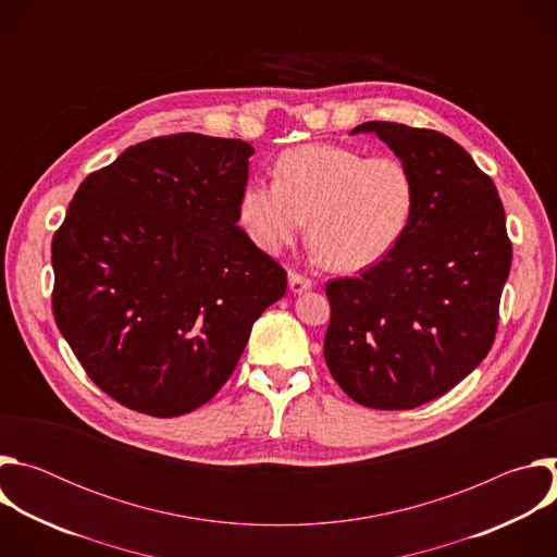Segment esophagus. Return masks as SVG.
<instances>
[{"label": "esophagus", "mask_w": 557, "mask_h": 557, "mask_svg": "<svg viewBox=\"0 0 557 557\" xmlns=\"http://www.w3.org/2000/svg\"><path fill=\"white\" fill-rule=\"evenodd\" d=\"M288 288H290L295 295H301V293H306V290L312 288V282H310L308 277H304V275L290 271V273H288Z\"/></svg>", "instance_id": "esophagus-1"}]
</instances>
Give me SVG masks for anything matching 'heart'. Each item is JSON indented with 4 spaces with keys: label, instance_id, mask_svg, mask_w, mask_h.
I'll return each mask as SVG.
<instances>
[{
    "label": "heart",
    "instance_id": "b5f03b06",
    "mask_svg": "<svg viewBox=\"0 0 557 557\" xmlns=\"http://www.w3.org/2000/svg\"><path fill=\"white\" fill-rule=\"evenodd\" d=\"M417 209L412 170L392 153L366 156L335 143H304L277 156L273 183L249 181L237 218L269 256L306 226L335 271L368 269L404 240Z\"/></svg>",
    "mask_w": 557,
    "mask_h": 557
}]
</instances>
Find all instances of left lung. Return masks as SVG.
<instances>
[{"instance_id": "8db88e82", "label": "left lung", "mask_w": 557, "mask_h": 557, "mask_svg": "<svg viewBox=\"0 0 557 557\" xmlns=\"http://www.w3.org/2000/svg\"><path fill=\"white\" fill-rule=\"evenodd\" d=\"M412 170L417 209L404 240L361 277L326 286L324 357L352 401L412 410L451 389L487 357L511 269L494 181L449 136L370 121Z\"/></svg>"}]
</instances>
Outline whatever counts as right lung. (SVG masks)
<instances>
[{"label": "right lung", "instance_id": "obj_1", "mask_svg": "<svg viewBox=\"0 0 557 557\" xmlns=\"http://www.w3.org/2000/svg\"><path fill=\"white\" fill-rule=\"evenodd\" d=\"M253 147L174 134L78 185L52 237L54 322L88 376L149 417L224 385L286 271L237 226Z\"/></svg>", "mask_w": 557, "mask_h": 557}]
</instances>
